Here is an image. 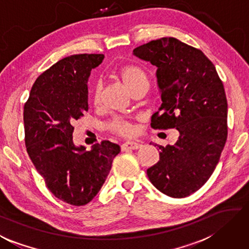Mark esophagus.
I'll use <instances>...</instances> for the list:
<instances>
[{"mask_svg": "<svg viewBox=\"0 0 249 249\" xmlns=\"http://www.w3.org/2000/svg\"><path fill=\"white\" fill-rule=\"evenodd\" d=\"M142 147V144L139 142H124L121 146L122 151H127V150H135V149H139Z\"/></svg>", "mask_w": 249, "mask_h": 249, "instance_id": "obj_1", "label": "esophagus"}]
</instances>
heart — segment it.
<instances>
[{"instance_id":"obj_1","label":"heart","mask_w":249,"mask_h":249,"mask_svg":"<svg viewBox=\"0 0 249 249\" xmlns=\"http://www.w3.org/2000/svg\"><path fill=\"white\" fill-rule=\"evenodd\" d=\"M119 76L122 80V83L124 84L126 88L128 89L129 92H132L134 89L142 85H148V79L144 75L143 71L138 69L136 66H125L119 71ZM100 93H101V85L97 84L94 86L93 91H92V100L93 103L99 102V99H100ZM107 129L112 132L113 134L120 135V136L124 137H130L136 133V129H135L134 126L129 123L128 121H126L122 117H114L111 122H109L107 125Z\"/></svg>"}]
</instances>
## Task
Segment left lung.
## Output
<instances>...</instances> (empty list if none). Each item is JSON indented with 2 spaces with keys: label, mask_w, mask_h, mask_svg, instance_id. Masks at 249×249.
Here are the masks:
<instances>
[{
  "label": "left lung",
  "mask_w": 249,
  "mask_h": 249,
  "mask_svg": "<svg viewBox=\"0 0 249 249\" xmlns=\"http://www.w3.org/2000/svg\"><path fill=\"white\" fill-rule=\"evenodd\" d=\"M133 55L157 67L162 105L151 116V127L179 133L173 146L156 144L160 160L147 175L165 195L187 197L209 179L227 142L223 84L200 50L175 38L152 40L134 49Z\"/></svg>",
  "instance_id": "left-lung-1"
}]
</instances>
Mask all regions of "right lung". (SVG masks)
<instances>
[{"instance_id": "add662e5", "label": "right lung", "mask_w": 249, "mask_h": 249, "mask_svg": "<svg viewBox=\"0 0 249 249\" xmlns=\"http://www.w3.org/2000/svg\"><path fill=\"white\" fill-rule=\"evenodd\" d=\"M103 54L64 57L39 76L24 107L27 152L54 196L73 206L91 201L105 184L119 144L75 146L73 124L88 111V79Z\"/></svg>"}]
</instances>
